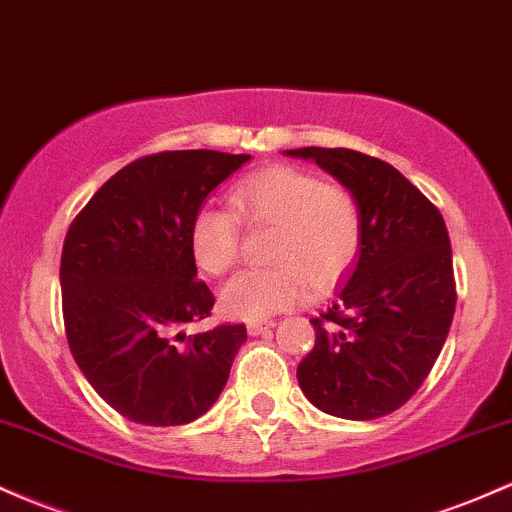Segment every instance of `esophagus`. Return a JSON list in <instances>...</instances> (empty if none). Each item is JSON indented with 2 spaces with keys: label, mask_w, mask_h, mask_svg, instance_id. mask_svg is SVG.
Returning a JSON list of instances; mask_svg holds the SVG:
<instances>
[{
  "label": "esophagus",
  "mask_w": 512,
  "mask_h": 512,
  "mask_svg": "<svg viewBox=\"0 0 512 512\" xmlns=\"http://www.w3.org/2000/svg\"><path fill=\"white\" fill-rule=\"evenodd\" d=\"M273 321H266V319H261V321H249V324H246V331H249V336H261L263 331H268V329H273Z\"/></svg>",
  "instance_id": "esophagus-1"
}]
</instances>
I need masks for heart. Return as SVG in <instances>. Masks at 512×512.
<instances>
[{"label":"heart","instance_id":"heart-1","mask_svg":"<svg viewBox=\"0 0 512 512\" xmlns=\"http://www.w3.org/2000/svg\"><path fill=\"white\" fill-rule=\"evenodd\" d=\"M234 210L203 208L191 222V251L200 271L222 275L237 263L241 216L251 227H273L271 268L241 271L222 287V312L261 321L295 307L307 280L329 287L350 271L363 244L358 200L297 166H271L244 176L229 191Z\"/></svg>","mask_w":512,"mask_h":512}]
</instances>
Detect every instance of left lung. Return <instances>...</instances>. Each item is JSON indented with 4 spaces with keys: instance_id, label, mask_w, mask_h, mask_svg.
<instances>
[{
    "instance_id": "left-lung-1",
    "label": "left lung",
    "mask_w": 512,
    "mask_h": 512,
    "mask_svg": "<svg viewBox=\"0 0 512 512\" xmlns=\"http://www.w3.org/2000/svg\"><path fill=\"white\" fill-rule=\"evenodd\" d=\"M358 200L363 244L336 300L312 319L317 341L297 367L304 396L329 416L372 421L426 382L455 317L452 249L440 210L404 174L355 149L302 147Z\"/></svg>"
}]
</instances>
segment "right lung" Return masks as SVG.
Segmentation results:
<instances>
[{"instance_id": "right-lung-1", "label": "right lung", "mask_w": 512, "mask_h": 512, "mask_svg": "<svg viewBox=\"0 0 512 512\" xmlns=\"http://www.w3.org/2000/svg\"><path fill=\"white\" fill-rule=\"evenodd\" d=\"M249 154L181 149L135 159L74 217L62 246V317L96 394L142 426H183L225 389L244 324L186 336L210 317L191 222Z\"/></svg>"}]
</instances>
